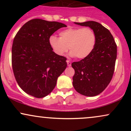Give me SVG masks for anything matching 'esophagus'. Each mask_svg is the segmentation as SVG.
Returning a JSON list of instances; mask_svg holds the SVG:
<instances>
[{"mask_svg": "<svg viewBox=\"0 0 131 131\" xmlns=\"http://www.w3.org/2000/svg\"><path fill=\"white\" fill-rule=\"evenodd\" d=\"M67 62L68 67H71V63L70 62V60H67Z\"/></svg>", "mask_w": 131, "mask_h": 131, "instance_id": "1", "label": "esophagus"}]
</instances>
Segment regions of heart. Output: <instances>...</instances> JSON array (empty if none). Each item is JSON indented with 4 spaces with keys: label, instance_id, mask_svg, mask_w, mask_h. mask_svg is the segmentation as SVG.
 <instances>
[{
    "label": "heart",
    "instance_id": "1",
    "mask_svg": "<svg viewBox=\"0 0 131 131\" xmlns=\"http://www.w3.org/2000/svg\"><path fill=\"white\" fill-rule=\"evenodd\" d=\"M59 35L60 37L53 35L49 38L51 49L58 57H63L69 47L70 57L84 59L95 46L96 36L91 28H70L61 31Z\"/></svg>",
    "mask_w": 131,
    "mask_h": 131
}]
</instances>
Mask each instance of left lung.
I'll return each instance as SVG.
<instances>
[{
	"label": "left lung",
	"instance_id": "8db88e82",
	"mask_svg": "<svg viewBox=\"0 0 131 131\" xmlns=\"http://www.w3.org/2000/svg\"><path fill=\"white\" fill-rule=\"evenodd\" d=\"M74 24L88 26L94 31L96 43L92 52L86 58L73 62V85L79 94L88 97L100 94L112 80L117 56V46L108 29L94 21Z\"/></svg>",
	"mask_w": 131,
	"mask_h": 131
}]
</instances>
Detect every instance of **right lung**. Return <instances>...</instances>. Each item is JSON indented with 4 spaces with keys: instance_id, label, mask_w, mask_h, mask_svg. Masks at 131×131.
<instances>
[{
    "instance_id": "add662e5",
    "label": "right lung",
    "mask_w": 131,
    "mask_h": 131,
    "mask_svg": "<svg viewBox=\"0 0 131 131\" xmlns=\"http://www.w3.org/2000/svg\"><path fill=\"white\" fill-rule=\"evenodd\" d=\"M63 23L41 19L29 20L16 33L12 49V63L18 84L36 98L49 95L67 67V58L53 52L49 38Z\"/></svg>"
}]
</instances>
